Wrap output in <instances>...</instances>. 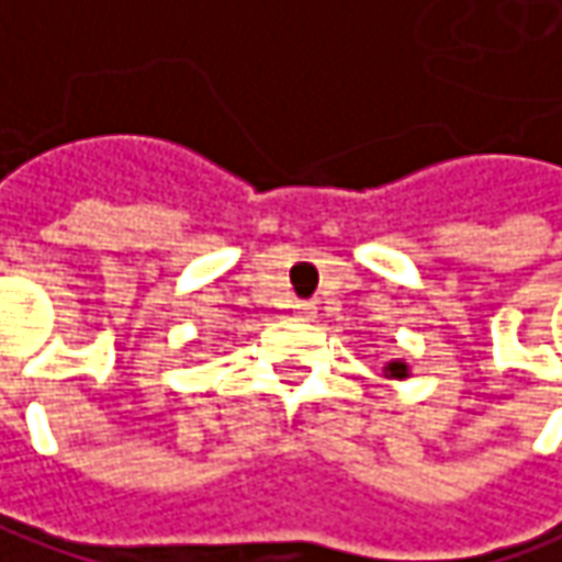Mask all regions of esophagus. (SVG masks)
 I'll list each match as a JSON object with an SVG mask.
<instances>
[{"mask_svg": "<svg viewBox=\"0 0 562 562\" xmlns=\"http://www.w3.org/2000/svg\"><path fill=\"white\" fill-rule=\"evenodd\" d=\"M295 314H299V317H305V321H311V317H314V314H317V305H314V302H295Z\"/></svg>", "mask_w": 562, "mask_h": 562, "instance_id": "1", "label": "esophagus"}]
</instances>
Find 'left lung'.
Wrapping results in <instances>:
<instances>
[{
    "mask_svg": "<svg viewBox=\"0 0 562 562\" xmlns=\"http://www.w3.org/2000/svg\"><path fill=\"white\" fill-rule=\"evenodd\" d=\"M386 371H390V378H405V364H400V361H393Z\"/></svg>",
    "mask_w": 562,
    "mask_h": 562,
    "instance_id": "left-lung-1",
    "label": "left lung"
}]
</instances>
